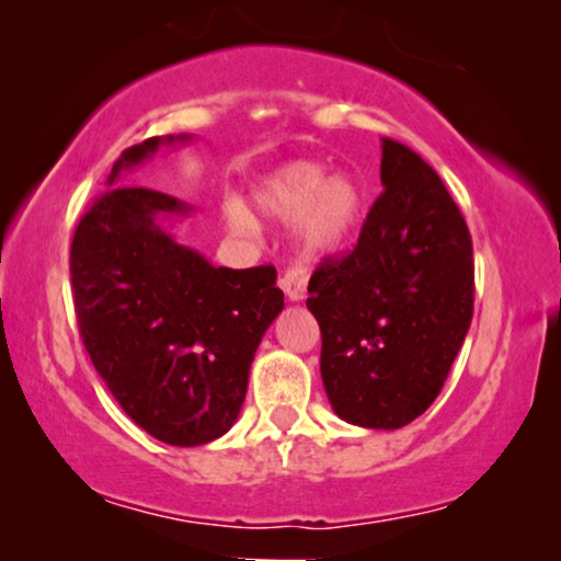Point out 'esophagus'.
<instances>
[{"mask_svg": "<svg viewBox=\"0 0 561 561\" xmlns=\"http://www.w3.org/2000/svg\"><path fill=\"white\" fill-rule=\"evenodd\" d=\"M306 280H309V275H306L304 267L290 265L283 271L278 286L283 294L290 298V301H301V298L306 296Z\"/></svg>", "mask_w": 561, "mask_h": 561, "instance_id": "obj_1", "label": "esophagus"}]
</instances>
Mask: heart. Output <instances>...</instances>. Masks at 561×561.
<instances>
[{
  "instance_id": "heart-1",
  "label": "heart",
  "mask_w": 561,
  "mask_h": 561,
  "mask_svg": "<svg viewBox=\"0 0 561 561\" xmlns=\"http://www.w3.org/2000/svg\"><path fill=\"white\" fill-rule=\"evenodd\" d=\"M257 209L271 219H294V234L304 252L324 255L347 242L363 209V194L350 175H324L313 163H290L267 175L255 188ZM227 221L237 232L255 227L242 204L227 206Z\"/></svg>"
}]
</instances>
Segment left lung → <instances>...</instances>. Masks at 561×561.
I'll list each match as a JSON object with an SVG mask.
<instances>
[{"label": "left lung", "instance_id": "8db88e82", "mask_svg": "<svg viewBox=\"0 0 561 561\" xmlns=\"http://www.w3.org/2000/svg\"><path fill=\"white\" fill-rule=\"evenodd\" d=\"M382 194L347 255L324 257L306 306L321 380L347 424L401 428L442 393L472 321L470 229L439 175L382 137Z\"/></svg>", "mask_w": 561, "mask_h": 561}]
</instances>
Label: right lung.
Returning <instances> with one entry per match:
<instances>
[{
    "label": "right lung",
    "instance_id": "add662e5",
    "mask_svg": "<svg viewBox=\"0 0 561 561\" xmlns=\"http://www.w3.org/2000/svg\"><path fill=\"white\" fill-rule=\"evenodd\" d=\"M175 137L122 152L71 242L79 332L122 411L156 439L198 447L240 416L250 365L283 311L273 265L214 267L160 227L186 214L179 198L119 186V173ZM186 140V137H179Z\"/></svg>",
    "mask_w": 561,
    "mask_h": 561
}]
</instances>
